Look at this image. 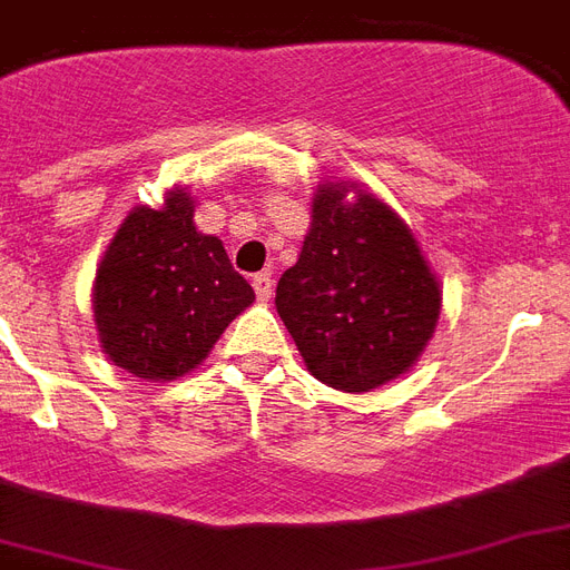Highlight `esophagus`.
I'll list each match as a JSON object with an SVG mask.
<instances>
[{"instance_id":"1","label":"esophagus","mask_w":570,"mask_h":570,"mask_svg":"<svg viewBox=\"0 0 570 570\" xmlns=\"http://www.w3.org/2000/svg\"><path fill=\"white\" fill-rule=\"evenodd\" d=\"M254 293H257L259 302H268L272 298V286H275V281H272V272H259V275H254Z\"/></svg>"}]
</instances>
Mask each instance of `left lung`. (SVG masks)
<instances>
[{
  "label": "left lung",
  "instance_id": "obj_1",
  "mask_svg": "<svg viewBox=\"0 0 570 570\" xmlns=\"http://www.w3.org/2000/svg\"><path fill=\"white\" fill-rule=\"evenodd\" d=\"M302 254L275 307L313 379L366 393L405 375L441 316V281L393 206L352 180H322Z\"/></svg>",
  "mask_w": 570,
  "mask_h": 570
}]
</instances>
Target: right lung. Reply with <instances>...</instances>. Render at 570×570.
Segmentation results:
<instances>
[{"label":"right lung","mask_w":570,"mask_h":570,"mask_svg":"<svg viewBox=\"0 0 570 570\" xmlns=\"http://www.w3.org/2000/svg\"><path fill=\"white\" fill-rule=\"evenodd\" d=\"M102 355L145 381H174L204 364L224 328L254 304V289L218 236L195 224L189 186L159 209L132 206L94 277Z\"/></svg>","instance_id":"obj_1"}]
</instances>
